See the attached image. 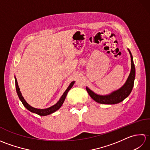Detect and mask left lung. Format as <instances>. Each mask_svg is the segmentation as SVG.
<instances>
[{"label":"left lung","instance_id":"8db88e82","mask_svg":"<svg viewBox=\"0 0 150 150\" xmlns=\"http://www.w3.org/2000/svg\"><path fill=\"white\" fill-rule=\"evenodd\" d=\"M130 55H131V62H132V68L131 71H130L129 75L127 79L126 83L124 84L123 86L120 88L115 91L113 92L108 95H105V96H102V95H98L94 92L90 90V89L86 87V90L90 97L96 101L97 103L100 104H114L119 103L120 102L124 100L126 97H128V95L131 93L132 89L134 85V80L135 77V65L133 63V57L132 53L129 50Z\"/></svg>","mask_w":150,"mask_h":150}]
</instances>
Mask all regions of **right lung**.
Listing matches in <instances>:
<instances>
[{
    "mask_svg": "<svg viewBox=\"0 0 150 150\" xmlns=\"http://www.w3.org/2000/svg\"><path fill=\"white\" fill-rule=\"evenodd\" d=\"M74 83H75V81H73V82H71V84H69L68 89H67V90L65 91L64 93V94L62 95L61 98H60V100H59L58 103H57L56 104L53 105V106H51L49 108H47V109H37V108H33V107H31V106H30V105L26 103V100H24V98H23V97H22V95L21 91H20V89H19V88H18L17 79H16V78H15L16 90H17V93L18 94V96L19 98H20V100H21L22 103L23 104L24 106L26 107L28 110L31 111V112H33V113H35L38 115H40V116H45V115H50L51 113L55 112V111H56L57 110H58L59 108L61 107V106L64 103V100H65L67 93H68V92L70 90V89L72 88V86H73V84H74Z\"/></svg>",
    "mask_w": 150,
    "mask_h": 150,
    "instance_id": "right-lung-1",
    "label": "right lung"
}]
</instances>
